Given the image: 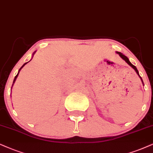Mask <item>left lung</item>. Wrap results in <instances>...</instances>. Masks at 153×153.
Instances as JSON below:
<instances>
[{
	"label": "left lung",
	"mask_w": 153,
	"mask_h": 153,
	"mask_svg": "<svg viewBox=\"0 0 153 153\" xmlns=\"http://www.w3.org/2000/svg\"><path fill=\"white\" fill-rule=\"evenodd\" d=\"M117 53L118 54H119V56H121V58H122V59H123V60H124V61H126V62L127 63H128V64L129 65H130V66H131V67H132V68H133V69H134V70H135V71H136V73H137V74H138V76H139V77H140V78L141 79V80H142V82H143V79H142V78H141V77L140 76V75H139L138 71V70H137L136 67V66H135V65H133L132 64V63H131L130 62V61H129V60H128V58H127L126 56H125V55H123V53H121V52H117Z\"/></svg>",
	"instance_id": "left-lung-1"
}]
</instances>
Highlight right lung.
I'll list each match as a JSON object with an SVG mask.
<instances>
[{
  "instance_id": "right-lung-1",
  "label": "right lung",
  "mask_w": 153,
  "mask_h": 153,
  "mask_svg": "<svg viewBox=\"0 0 153 153\" xmlns=\"http://www.w3.org/2000/svg\"><path fill=\"white\" fill-rule=\"evenodd\" d=\"M26 63H27H27H25V64H24V65H22V67H21V68H20V70H19V72H18V73H20V70H21V68H22V67H23V66H24V65H25V64H26ZM18 73H17V75H16V76H15V79H14V81H13V83H14V82H15V80H16V78H17V75H18Z\"/></svg>"
}]
</instances>
